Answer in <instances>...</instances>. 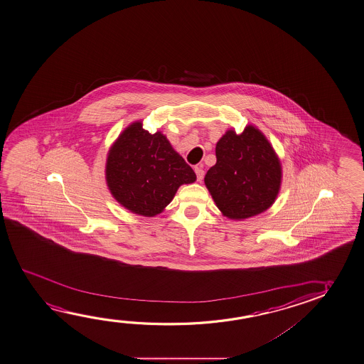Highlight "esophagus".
<instances>
[{
  "label": "esophagus",
  "instance_id": "34e87169",
  "mask_svg": "<svg viewBox=\"0 0 364 364\" xmlns=\"http://www.w3.org/2000/svg\"><path fill=\"white\" fill-rule=\"evenodd\" d=\"M196 174L198 181H201V180L204 179V170H203L200 166H196Z\"/></svg>",
  "mask_w": 364,
  "mask_h": 364
}]
</instances>
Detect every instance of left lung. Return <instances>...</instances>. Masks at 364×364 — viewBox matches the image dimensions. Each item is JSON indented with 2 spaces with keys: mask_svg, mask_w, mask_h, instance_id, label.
<instances>
[{
  "mask_svg": "<svg viewBox=\"0 0 364 364\" xmlns=\"http://www.w3.org/2000/svg\"><path fill=\"white\" fill-rule=\"evenodd\" d=\"M216 164L204 181L216 206L229 219H247L274 203L282 183V166L272 145L257 127L237 135L229 130L218 141Z\"/></svg>",
  "mask_w": 364,
  "mask_h": 364,
  "instance_id": "obj_1",
  "label": "left lung"
}]
</instances>
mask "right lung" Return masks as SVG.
Wrapping results in <instances>:
<instances>
[{
    "label": "right lung",
    "mask_w": 364,
    "mask_h": 364,
    "mask_svg": "<svg viewBox=\"0 0 364 364\" xmlns=\"http://www.w3.org/2000/svg\"><path fill=\"white\" fill-rule=\"evenodd\" d=\"M196 180L194 170L161 132L134 122L111 146L106 181L111 194L135 214L154 216L173 200L180 185Z\"/></svg>",
    "instance_id": "obj_1"
}]
</instances>
